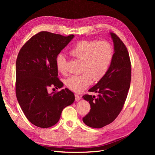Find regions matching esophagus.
I'll use <instances>...</instances> for the list:
<instances>
[{
  "instance_id": "esophagus-1",
  "label": "esophagus",
  "mask_w": 155,
  "mask_h": 155,
  "mask_svg": "<svg viewBox=\"0 0 155 155\" xmlns=\"http://www.w3.org/2000/svg\"><path fill=\"white\" fill-rule=\"evenodd\" d=\"M75 101H76L77 102L79 101L81 99V97H80V95H77V94H75Z\"/></svg>"
}]
</instances>
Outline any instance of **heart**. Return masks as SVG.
Returning <instances> with one entry per match:
<instances>
[{
    "instance_id": "b5f03b06",
    "label": "heart",
    "mask_w": 155,
    "mask_h": 155,
    "mask_svg": "<svg viewBox=\"0 0 155 155\" xmlns=\"http://www.w3.org/2000/svg\"><path fill=\"white\" fill-rule=\"evenodd\" d=\"M70 54L83 61L81 75H75L66 80V85L71 91L81 92L94 81H99L106 74L113 58V49L107 41L83 40L77 43ZM56 65L61 73L67 72V60L60 53L56 58Z\"/></svg>"
}]
</instances>
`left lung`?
<instances>
[{
    "label": "left lung",
    "instance_id": "1",
    "mask_svg": "<svg viewBox=\"0 0 155 155\" xmlns=\"http://www.w3.org/2000/svg\"><path fill=\"white\" fill-rule=\"evenodd\" d=\"M114 43L112 61L105 75L88 90L97 93L83 96L91 110L83 122L93 128H101L115 120L123 107L130 87L131 67L127 48L116 35L109 32Z\"/></svg>",
    "mask_w": 155,
    "mask_h": 155
}]
</instances>
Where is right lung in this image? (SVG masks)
Returning a JSON list of instances; mask_svg holds the SVG:
<instances>
[{
  "instance_id": "add662e5",
  "label": "right lung",
  "mask_w": 155,
  "mask_h": 155,
  "mask_svg": "<svg viewBox=\"0 0 155 155\" xmlns=\"http://www.w3.org/2000/svg\"><path fill=\"white\" fill-rule=\"evenodd\" d=\"M75 37L42 31L32 36L18 54L15 64L16 97L27 119L36 126L50 127L58 123L63 109L75 101L68 88L48 93L51 85L61 88L56 58Z\"/></svg>"
}]
</instances>
